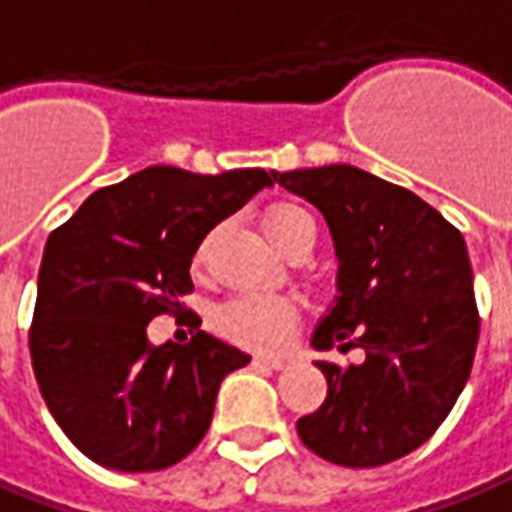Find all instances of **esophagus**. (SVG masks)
Returning <instances> with one entry per match:
<instances>
[{
  "instance_id": "esophagus-1",
  "label": "esophagus",
  "mask_w": 512,
  "mask_h": 512,
  "mask_svg": "<svg viewBox=\"0 0 512 512\" xmlns=\"http://www.w3.org/2000/svg\"><path fill=\"white\" fill-rule=\"evenodd\" d=\"M288 358L283 356H255V367H266V370H283Z\"/></svg>"
}]
</instances>
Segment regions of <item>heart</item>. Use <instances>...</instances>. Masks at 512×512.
<instances>
[{
    "label": "heart",
    "mask_w": 512,
    "mask_h": 512,
    "mask_svg": "<svg viewBox=\"0 0 512 512\" xmlns=\"http://www.w3.org/2000/svg\"><path fill=\"white\" fill-rule=\"evenodd\" d=\"M311 221L314 218L308 212L288 201L271 204L260 218L263 232L277 249H283V243ZM297 325H300V308L288 297L266 294V291L238 294L215 311L218 333L229 342L252 347V350H280L294 336Z\"/></svg>",
    "instance_id": "1"
}]
</instances>
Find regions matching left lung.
<instances>
[{"label": "left lung", "instance_id": "obj_1", "mask_svg": "<svg viewBox=\"0 0 512 512\" xmlns=\"http://www.w3.org/2000/svg\"><path fill=\"white\" fill-rule=\"evenodd\" d=\"M325 215L339 255V300L316 350H364L361 364L316 361L328 398L300 417L316 457L378 468L429 440L471 375L479 311L460 229L423 198L353 165L274 173Z\"/></svg>", "mask_w": 512, "mask_h": 512}]
</instances>
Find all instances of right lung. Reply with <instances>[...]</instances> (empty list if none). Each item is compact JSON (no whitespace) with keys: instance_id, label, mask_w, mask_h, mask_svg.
Here are the masks:
<instances>
[{"instance_id":"obj_1","label":"right lung","mask_w":512,"mask_h":512,"mask_svg":"<svg viewBox=\"0 0 512 512\" xmlns=\"http://www.w3.org/2000/svg\"><path fill=\"white\" fill-rule=\"evenodd\" d=\"M271 184L274 173L260 168L201 176L154 165L100 187L52 229L30 358L55 423L92 462L162 471L207 434L224 375L249 356L204 330L151 347L145 328L182 314L207 232Z\"/></svg>"}]
</instances>
